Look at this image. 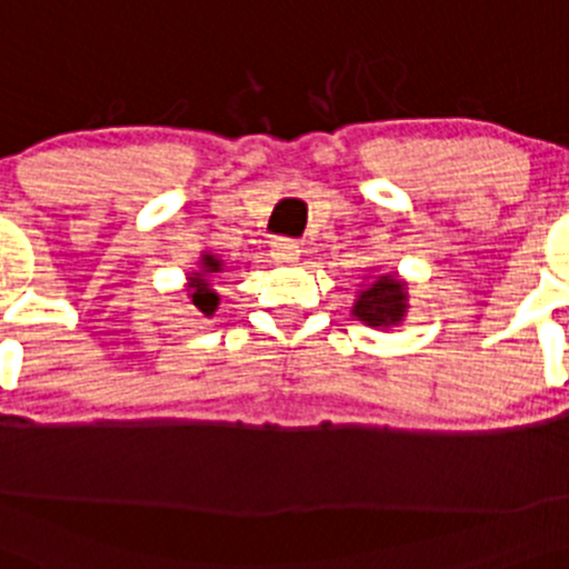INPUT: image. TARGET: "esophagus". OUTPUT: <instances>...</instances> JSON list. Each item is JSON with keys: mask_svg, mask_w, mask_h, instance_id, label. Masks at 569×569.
<instances>
[{"mask_svg": "<svg viewBox=\"0 0 569 569\" xmlns=\"http://www.w3.org/2000/svg\"><path fill=\"white\" fill-rule=\"evenodd\" d=\"M272 258L278 263H295L297 258H300V244H297L295 239H274Z\"/></svg>", "mask_w": 569, "mask_h": 569, "instance_id": "obj_1", "label": "esophagus"}]
</instances>
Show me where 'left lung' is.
Listing matches in <instances>:
<instances>
[{
	"instance_id": "1",
	"label": "left lung",
	"mask_w": 569,
	"mask_h": 569,
	"mask_svg": "<svg viewBox=\"0 0 569 569\" xmlns=\"http://www.w3.org/2000/svg\"><path fill=\"white\" fill-rule=\"evenodd\" d=\"M408 286L397 274H378L372 283L358 291L352 306V317L361 319L369 328H395L402 322L408 308Z\"/></svg>"
}]
</instances>
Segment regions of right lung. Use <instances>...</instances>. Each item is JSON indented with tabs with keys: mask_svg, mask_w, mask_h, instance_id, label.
Masks as SVG:
<instances>
[{
	"mask_svg": "<svg viewBox=\"0 0 569 569\" xmlns=\"http://www.w3.org/2000/svg\"><path fill=\"white\" fill-rule=\"evenodd\" d=\"M222 272V261L217 256H202L200 258V272H191L189 278V300L202 317H213L219 308V295L213 291V274Z\"/></svg>",
	"mask_w": 569,
	"mask_h": 569,
	"instance_id": "1",
	"label": "right lung"
}]
</instances>
